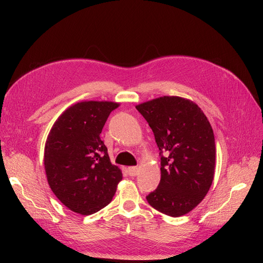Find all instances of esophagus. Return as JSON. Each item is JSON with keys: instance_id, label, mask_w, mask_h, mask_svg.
<instances>
[{"instance_id": "obj_1", "label": "esophagus", "mask_w": 263, "mask_h": 263, "mask_svg": "<svg viewBox=\"0 0 263 263\" xmlns=\"http://www.w3.org/2000/svg\"><path fill=\"white\" fill-rule=\"evenodd\" d=\"M127 173H128L130 177H136L138 173V168L137 166H129V168L127 169Z\"/></svg>"}]
</instances>
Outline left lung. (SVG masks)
I'll use <instances>...</instances> for the list:
<instances>
[{"mask_svg": "<svg viewBox=\"0 0 263 263\" xmlns=\"http://www.w3.org/2000/svg\"><path fill=\"white\" fill-rule=\"evenodd\" d=\"M153 129L161 179L147 195L154 209L179 217L202 202L215 172V138L208 117L192 101L162 97L137 105Z\"/></svg>", "mask_w": 263, "mask_h": 263, "instance_id": "8db88e82", "label": "left lung"}]
</instances>
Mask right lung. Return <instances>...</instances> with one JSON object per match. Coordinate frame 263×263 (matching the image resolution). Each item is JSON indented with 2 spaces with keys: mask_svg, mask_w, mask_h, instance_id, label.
<instances>
[{
  "mask_svg": "<svg viewBox=\"0 0 263 263\" xmlns=\"http://www.w3.org/2000/svg\"><path fill=\"white\" fill-rule=\"evenodd\" d=\"M118 105L106 101L77 103L59 116L47 137L44 163L48 184L72 212L90 215L105 208L123 179L100 137Z\"/></svg>",
  "mask_w": 263,
  "mask_h": 263,
  "instance_id": "1",
  "label": "right lung"
}]
</instances>
